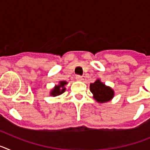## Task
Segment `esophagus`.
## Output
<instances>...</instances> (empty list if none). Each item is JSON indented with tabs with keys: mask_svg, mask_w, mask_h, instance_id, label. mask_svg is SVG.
Listing matches in <instances>:
<instances>
[{
	"mask_svg": "<svg viewBox=\"0 0 150 150\" xmlns=\"http://www.w3.org/2000/svg\"><path fill=\"white\" fill-rule=\"evenodd\" d=\"M76 80H79V81H80V80H83V76H81L80 75H76Z\"/></svg>",
	"mask_w": 150,
	"mask_h": 150,
	"instance_id": "esophagus-1",
	"label": "esophagus"
}]
</instances>
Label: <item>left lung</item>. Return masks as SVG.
Here are the masks:
<instances>
[{
    "label": "left lung",
    "mask_w": 150,
    "mask_h": 150,
    "mask_svg": "<svg viewBox=\"0 0 150 150\" xmlns=\"http://www.w3.org/2000/svg\"><path fill=\"white\" fill-rule=\"evenodd\" d=\"M90 91L93 94L94 98L100 103L111 100L114 95V92L112 88L106 86L99 79L96 80L94 83L90 84Z\"/></svg>",
    "instance_id": "obj_1"
}]
</instances>
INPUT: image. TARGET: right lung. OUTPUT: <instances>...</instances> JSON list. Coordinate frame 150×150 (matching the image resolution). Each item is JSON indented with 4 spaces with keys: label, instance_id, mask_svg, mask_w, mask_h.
Returning <instances> with one entry per match:
<instances>
[{
    "label": "right lung",
    "instance_id": "add662e5",
    "mask_svg": "<svg viewBox=\"0 0 150 150\" xmlns=\"http://www.w3.org/2000/svg\"><path fill=\"white\" fill-rule=\"evenodd\" d=\"M67 84V82L65 81H61L60 85L59 86H56L55 88L52 89L51 92V95H53V96H57V95H59L61 94H62L64 91H65V88H64V86Z\"/></svg>",
    "mask_w": 150,
    "mask_h": 150
}]
</instances>
